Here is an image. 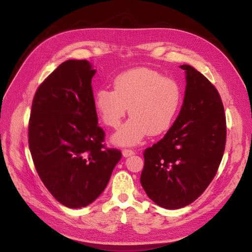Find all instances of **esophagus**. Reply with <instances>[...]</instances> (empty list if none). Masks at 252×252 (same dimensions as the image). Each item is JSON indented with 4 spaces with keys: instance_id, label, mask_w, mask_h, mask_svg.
I'll return each instance as SVG.
<instances>
[{
    "instance_id": "obj_1",
    "label": "esophagus",
    "mask_w": 252,
    "mask_h": 252,
    "mask_svg": "<svg viewBox=\"0 0 252 252\" xmlns=\"http://www.w3.org/2000/svg\"><path fill=\"white\" fill-rule=\"evenodd\" d=\"M134 154H135V152L133 150H130V149H124L123 150V155L125 157H129V156L134 155Z\"/></svg>"
}]
</instances>
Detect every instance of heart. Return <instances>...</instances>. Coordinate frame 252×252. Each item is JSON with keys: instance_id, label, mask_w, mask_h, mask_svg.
<instances>
[{"instance_id": "b5f03b06", "label": "heart", "mask_w": 252, "mask_h": 252, "mask_svg": "<svg viewBox=\"0 0 252 252\" xmlns=\"http://www.w3.org/2000/svg\"><path fill=\"white\" fill-rule=\"evenodd\" d=\"M182 89L177 81L150 68H135L118 74L113 90L99 89L93 98L102 123L117 127L128 108L130 118L112 136L119 146H133L148 134L166 131L178 115Z\"/></svg>"}]
</instances>
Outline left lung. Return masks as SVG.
<instances>
[{"label":"left lung","mask_w":252,"mask_h":252,"mask_svg":"<svg viewBox=\"0 0 252 252\" xmlns=\"http://www.w3.org/2000/svg\"><path fill=\"white\" fill-rule=\"evenodd\" d=\"M181 111L165 136L144 151L141 185L150 199L166 209L191 204L208 187L226 145V115L218 90L187 64Z\"/></svg>","instance_id":"obj_1"}]
</instances>
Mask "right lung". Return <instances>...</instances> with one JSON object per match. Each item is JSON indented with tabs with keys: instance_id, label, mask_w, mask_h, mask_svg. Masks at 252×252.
Returning a JSON list of instances; mask_svg holds the SVG:
<instances>
[{
	"instance_id": "right-lung-1",
	"label": "right lung",
	"mask_w": 252,
	"mask_h": 252,
	"mask_svg": "<svg viewBox=\"0 0 252 252\" xmlns=\"http://www.w3.org/2000/svg\"><path fill=\"white\" fill-rule=\"evenodd\" d=\"M87 60L61 63L32 100L29 145L37 174L61 204L81 208L107 186L122 152L105 148Z\"/></svg>"
}]
</instances>
